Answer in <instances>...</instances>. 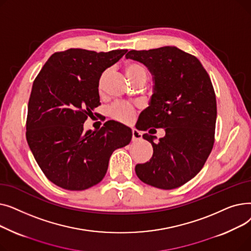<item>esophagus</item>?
I'll use <instances>...</instances> for the list:
<instances>
[{
  "instance_id": "34e87169",
  "label": "esophagus",
  "mask_w": 251,
  "mask_h": 251,
  "mask_svg": "<svg viewBox=\"0 0 251 251\" xmlns=\"http://www.w3.org/2000/svg\"><path fill=\"white\" fill-rule=\"evenodd\" d=\"M141 138H142L141 132H139V131L136 129H133L132 130V140L137 141V140H140Z\"/></svg>"
}]
</instances>
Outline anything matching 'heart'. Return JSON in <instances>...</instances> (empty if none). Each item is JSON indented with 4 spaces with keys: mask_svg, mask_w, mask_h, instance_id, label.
<instances>
[{
    "mask_svg": "<svg viewBox=\"0 0 251 251\" xmlns=\"http://www.w3.org/2000/svg\"><path fill=\"white\" fill-rule=\"evenodd\" d=\"M125 74L128 77L130 81H133L138 78H147V70L142 65L137 63H127L124 67ZM109 76V71H103L98 81V89L100 94H103L105 83H107ZM135 107L132 103L129 102H118L114 104L110 110L111 116L116 119V120L123 122V123H130L133 120L135 116Z\"/></svg>",
    "mask_w": 251,
    "mask_h": 251,
    "instance_id": "b5f03b06",
    "label": "heart"
}]
</instances>
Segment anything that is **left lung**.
<instances>
[{
    "instance_id": "1",
    "label": "left lung",
    "mask_w": 251,
    "mask_h": 251,
    "mask_svg": "<svg viewBox=\"0 0 251 251\" xmlns=\"http://www.w3.org/2000/svg\"><path fill=\"white\" fill-rule=\"evenodd\" d=\"M127 59L142 63L152 75L149 108L141 113L140 130L166 135L155 144L151 159L135 166L137 177L160 189L182 186L200 173L213 150L217 100L210 78L196 57L176 47L129 50Z\"/></svg>"
}]
</instances>
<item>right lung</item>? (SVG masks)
Listing matches in <instances>:
<instances>
[{
  "label": "right lung",
  "instance_id": "1",
  "mask_svg": "<svg viewBox=\"0 0 251 251\" xmlns=\"http://www.w3.org/2000/svg\"><path fill=\"white\" fill-rule=\"evenodd\" d=\"M126 51H58L34 79L26 139L39 168L57 186L77 191L97 185L107 173L113 151L132 138L129 127L115 121L105 122L99 131L83 130L87 116L100 104V74Z\"/></svg>",
  "mask_w": 251,
  "mask_h": 251
}]
</instances>
